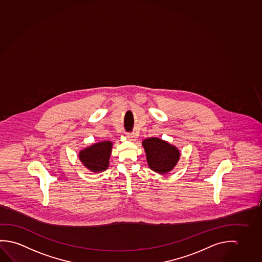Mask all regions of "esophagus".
<instances>
[{
  "label": "esophagus",
  "mask_w": 262,
  "mask_h": 262,
  "mask_svg": "<svg viewBox=\"0 0 262 262\" xmlns=\"http://www.w3.org/2000/svg\"><path fill=\"white\" fill-rule=\"evenodd\" d=\"M126 137L128 138L129 140L131 141H136L137 139V135L135 133H127L126 134Z\"/></svg>",
  "instance_id": "1"
}]
</instances>
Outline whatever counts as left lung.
<instances>
[{
	"label": "left lung",
	"mask_w": 262,
	"mask_h": 262,
	"mask_svg": "<svg viewBox=\"0 0 262 262\" xmlns=\"http://www.w3.org/2000/svg\"><path fill=\"white\" fill-rule=\"evenodd\" d=\"M146 162L151 170L158 174H167L173 170L180 158L177 146L158 137H149L142 142Z\"/></svg>",
	"instance_id": "left-lung-1"
}]
</instances>
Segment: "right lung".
I'll list each match as a JSON object with an SVG mask.
<instances>
[{
	"label": "right lung",
	"instance_id": "1",
	"mask_svg": "<svg viewBox=\"0 0 262 262\" xmlns=\"http://www.w3.org/2000/svg\"><path fill=\"white\" fill-rule=\"evenodd\" d=\"M113 143L101 141L80 150L78 153L80 161L88 170L100 173L109 167V159L112 153Z\"/></svg>",
	"mask_w": 262,
	"mask_h": 262
}]
</instances>
